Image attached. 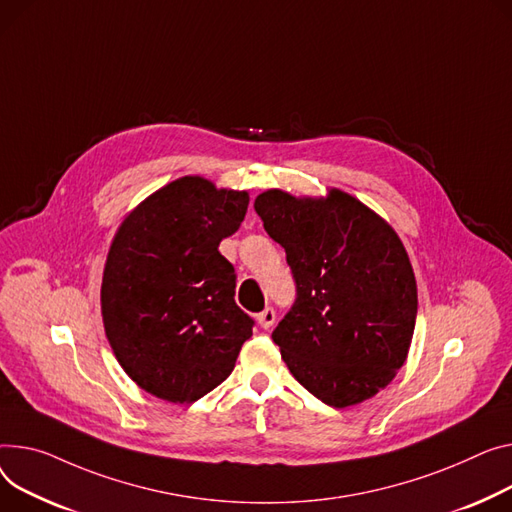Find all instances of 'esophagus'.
Segmentation results:
<instances>
[{"mask_svg": "<svg viewBox=\"0 0 512 512\" xmlns=\"http://www.w3.org/2000/svg\"><path fill=\"white\" fill-rule=\"evenodd\" d=\"M257 323H259L263 329H269L271 325L276 323V311L271 309V306H267V309H263V311L257 315Z\"/></svg>", "mask_w": 512, "mask_h": 512, "instance_id": "esophagus-1", "label": "esophagus"}]
</instances>
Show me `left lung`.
Segmentation results:
<instances>
[{"mask_svg": "<svg viewBox=\"0 0 512 512\" xmlns=\"http://www.w3.org/2000/svg\"><path fill=\"white\" fill-rule=\"evenodd\" d=\"M255 212L286 251L292 311L271 333L292 377L331 407L383 391L412 346L418 286L393 226L354 195H257Z\"/></svg>", "mask_w": 512, "mask_h": 512, "instance_id": "obj_1", "label": "left lung"}]
</instances>
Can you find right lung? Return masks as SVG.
Wrapping results in <instances>:
<instances>
[{
  "mask_svg": "<svg viewBox=\"0 0 512 512\" xmlns=\"http://www.w3.org/2000/svg\"><path fill=\"white\" fill-rule=\"evenodd\" d=\"M247 206L249 191L187 175L117 228L102 271V323L117 362L146 393L197 401L228 379L253 335V319L234 302V267L218 251Z\"/></svg>",
  "mask_w": 512,
  "mask_h": 512,
  "instance_id": "add662e5",
  "label": "right lung"
}]
</instances>
